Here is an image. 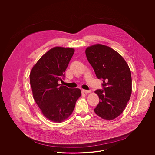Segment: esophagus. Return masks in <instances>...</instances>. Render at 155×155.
<instances>
[{"mask_svg":"<svg viewBox=\"0 0 155 155\" xmlns=\"http://www.w3.org/2000/svg\"><path fill=\"white\" fill-rule=\"evenodd\" d=\"M82 92H84V93H86V94H88V93H90L91 92V90H86V89H82Z\"/></svg>","mask_w":155,"mask_h":155,"instance_id":"1","label":"esophagus"}]
</instances>
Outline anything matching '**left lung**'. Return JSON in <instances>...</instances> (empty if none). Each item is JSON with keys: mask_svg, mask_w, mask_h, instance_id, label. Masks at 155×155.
Returning a JSON list of instances; mask_svg holds the SVG:
<instances>
[{"mask_svg": "<svg viewBox=\"0 0 155 155\" xmlns=\"http://www.w3.org/2000/svg\"><path fill=\"white\" fill-rule=\"evenodd\" d=\"M85 54L97 78L103 81L102 89L95 92L99 102L94 111L103 119L113 120L123 113L130 99V69L123 57L109 46L94 45L87 48Z\"/></svg>", "mask_w": 155, "mask_h": 155, "instance_id": "left-lung-1", "label": "left lung"}]
</instances>
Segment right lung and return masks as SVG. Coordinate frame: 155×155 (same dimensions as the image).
Masks as SVG:
<instances>
[{
	"mask_svg": "<svg viewBox=\"0 0 155 155\" xmlns=\"http://www.w3.org/2000/svg\"><path fill=\"white\" fill-rule=\"evenodd\" d=\"M74 53L70 48L55 47L44 54L30 75L34 99L46 118L61 123L73 113L81 90L58 83L64 79L65 71Z\"/></svg>",
	"mask_w": 155,
	"mask_h": 155,
	"instance_id": "1",
	"label": "right lung"
}]
</instances>
